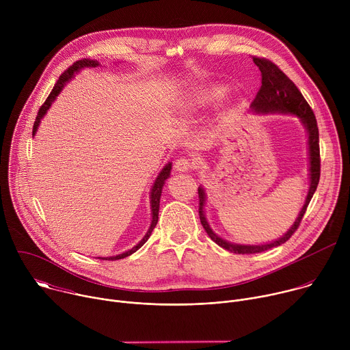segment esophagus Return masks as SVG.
<instances>
[{"label":"esophagus","mask_w":350,"mask_h":350,"mask_svg":"<svg viewBox=\"0 0 350 350\" xmlns=\"http://www.w3.org/2000/svg\"><path fill=\"white\" fill-rule=\"evenodd\" d=\"M176 170L178 172H188V170H192L196 167V163L189 159V158H180L176 161V165H174Z\"/></svg>","instance_id":"34e87169"}]
</instances>
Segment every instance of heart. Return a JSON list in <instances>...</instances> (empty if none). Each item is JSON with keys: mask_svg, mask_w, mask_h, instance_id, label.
<instances>
[{"mask_svg": "<svg viewBox=\"0 0 350 350\" xmlns=\"http://www.w3.org/2000/svg\"><path fill=\"white\" fill-rule=\"evenodd\" d=\"M224 95H226V90L223 87H217L212 90L208 95H205L204 101H219V99H221Z\"/></svg>", "mask_w": 350, "mask_h": 350, "instance_id": "b5f03b06", "label": "heart"}]
</instances>
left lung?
Wrapping results in <instances>:
<instances>
[{
  "instance_id": "obj_1",
  "label": "left lung",
  "mask_w": 350,
  "mask_h": 350,
  "mask_svg": "<svg viewBox=\"0 0 350 350\" xmlns=\"http://www.w3.org/2000/svg\"><path fill=\"white\" fill-rule=\"evenodd\" d=\"M255 65L259 68L262 73V85L255 96V99L251 104V108L258 113H289L296 115L304 126L308 130L309 134V166H310V187L306 196V202L296 217L292 227L277 241H273L270 243L263 245H239L228 242L219 235L213 232L211 226L206 221L204 206H205V189L202 187L198 188V196H199V219H201V224L204 226L205 231L211 237L212 241H215L219 246L227 249V251L232 254L246 255V254H260L267 251V249L275 247L278 245L285 243L293 232L297 230L299 224H301L310 199L313 198V193L317 189L319 180H320V145H319V127L316 116L308 104L306 99L304 98L302 92L297 90V87L293 84V81L271 61L266 58L254 57Z\"/></svg>"
}]
</instances>
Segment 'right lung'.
Instances as JSON below:
<instances>
[{
	"instance_id": "right-lung-1",
	"label": "right lung",
	"mask_w": 350,
	"mask_h": 350,
	"mask_svg": "<svg viewBox=\"0 0 350 350\" xmlns=\"http://www.w3.org/2000/svg\"><path fill=\"white\" fill-rule=\"evenodd\" d=\"M99 65V62L98 61H92V59H80V61H77V62H75L72 66H69L61 76H59V79H58V81H57V84L54 85V88H53V91L49 92V95H48V98L45 99V103L41 105V108L38 109V113H37V118H36V122H34V126H33V135L36 134V131H37V127H38V124H40V122H41V119L44 118V115L46 113V111L49 109V107H51V104L55 101V98L58 96V94L62 91V88H64V85H65V83L66 81H69L73 76H75V73H77L80 69H83V68H95V66H98ZM170 170H172V163H167L163 169H162V172L159 173V176L157 177V180H155V183H154V185H152V189H151V211H152V221H151V226H149V228H148V231H146V234L144 235V238L134 246V247H131L130 251H127V252H124V254H120V255H116V256H111V258H101L103 260H119V259H124V258H127V256H130L131 254H134V252H137L138 249L148 241V238L151 237V234H152V231H154V228H155V226H157V223H158V216H159V204H161V195H162V188H163V184H165V181L170 177ZM99 259V258H98Z\"/></svg>"
}]
</instances>
